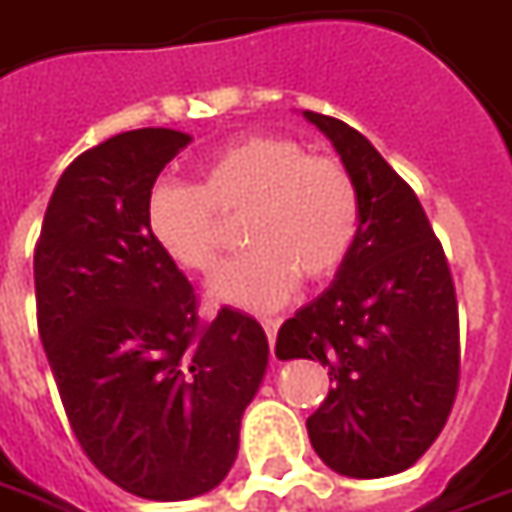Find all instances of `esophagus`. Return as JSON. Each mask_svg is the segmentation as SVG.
I'll use <instances>...</instances> for the list:
<instances>
[{"label":"esophagus","mask_w":512,"mask_h":512,"mask_svg":"<svg viewBox=\"0 0 512 512\" xmlns=\"http://www.w3.org/2000/svg\"><path fill=\"white\" fill-rule=\"evenodd\" d=\"M260 325H263L266 336H269V344L274 347V339H277V328H280V319H260Z\"/></svg>","instance_id":"obj_1"}]
</instances>
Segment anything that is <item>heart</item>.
Instances as JSON below:
<instances>
[{
  "mask_svg": "<svg viewBox=\"0 0 512 512\" xmlns=\"http://www.w3.org/2000/svg\"><path fill=\"white\" fill-rule=\"evenodd\" d=\"M198 182L162 179L145 198V227L159 252L207 277L224 257L222 215H241L249 246L210 283V297L246 311L283 305L297 280L325 283L347 263L361 227L353 173L300 139L249 134L198 162Z\"/></svg>",
  "mask_w": 512,
  "mask_h": 512,
  "instance_id": "heart-1",
  "label": "heart"
}]
</instances>
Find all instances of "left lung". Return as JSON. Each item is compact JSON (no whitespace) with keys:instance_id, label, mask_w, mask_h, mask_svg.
<instances>
[{"instance_id":"1","label":"left lung","mask_w":512,"mask_h":512,"mask_svg":"<svg viewBox=\"0 0 512 512\" xmlns=\"http://www.w3.org/2000/svg\"><path fill=\"white\" fill-rule=\"evenodd\" d=\"M353 173L361 227L328 291L277 333V358H314L333 387L308 417L322 462L356 479L412 468L460 389V311L443 243L415 190L336 117L305 111Z\"/></svg>"}]
</instances>
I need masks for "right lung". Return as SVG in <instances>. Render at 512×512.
Wrapping results in <instances>:
<instances>
[{
    "label": "right lung",
    "mask_w": 512,
    "mask_h": 512,
    "mask_svg": "<svg viewBox=\"0 0 512 512\" xmlns=\"http://www.w3.org/2000/svg\"><path fill=\"white\" fill-rule=\"evenodd\" d=\"M187 145L182 131L137 128L83 151L33 255L38 336L69 426L100 474L156 502L221 485L269 364L252 316L198 319L193 285L145 227L156 176Z\"/></svg>",
    "instance_id": "right-lung-1"
}]
</instances>
